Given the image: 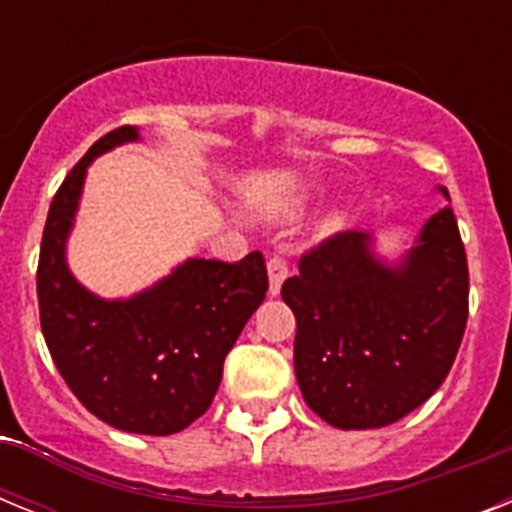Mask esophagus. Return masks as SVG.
I'll return each mask as SVG.
<instances>
[{
    "mask_svg": "<svg viewBox=\"0 0 512 512\" xmlns=\"http://www.w3.org/2000/svg\"><path fill=\"white\" fill-rule=\"evenodd\" d=\"M266 271H269V295L277 297L282 292V284L289 274V266L284 256H271L269 264H266Z\"/></svg>",
    "mask_w": 512,
    "mask_h": 512,
    "instance_id": "obj_1",
    "label": "esophagus"
}]
</instances>
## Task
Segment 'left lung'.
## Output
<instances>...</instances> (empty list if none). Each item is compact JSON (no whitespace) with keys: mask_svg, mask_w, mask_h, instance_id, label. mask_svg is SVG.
Masks as SVG:
<instances>
[{"mask_svg":"<svg viewBox=\"0 0 512 512\" xmlns=\"http://www.w3.org/2000/svg\"><path fill=\"white\" fill-rule=\"evenodd\" d=\"M438 192L449 200L446 187ZM346 230L300 259L282 287L297 318L295 374L315 415L343 431L397 423L449 374L469 315V269L449 205L402 259Z\"/></svg>","mask_w":512,"mask_h":512,"instance_id":"obj_1","label":"left lung"}]
</instances>
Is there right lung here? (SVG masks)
<instances>
[{
	"instance_id": "add662e5",
	"label": "right lung",
	"mask_w": 512,
	"mask_h": 512,
	"mask_svg": "<svg viewBox=\"0 0 512 512\" xmlns=\"http://www.w3.org/2000/svg\"><path fill=\"white\" fill-rule=\"evenodd\" d=\"M135 140L133 125L99 138L53 197L38 261L40 328L89 413L117 431L171 436L210 408L225 356L264 302L269 277L253 251L235 264L187 259L128 300H104L76 282L66 241L89 164Z\"/></svg>"
}]
</instances>
